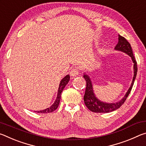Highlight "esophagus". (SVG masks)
I'll return each mask as SVG.
<instances>
[{
    "mask_svg": "<svg viewBox=\"0 0 146 146\" xmlns=\"http://www.w3.org/2000/svg\"><path fill=\"white\" fill-rule=\"evenodd\" d=\"M79 74V69L78 67L73 68L70 71V75L72 76H76Z\"/></svg>",
    "mask_w": 146,
    "mask_h": 146,
    "instance_id": "1",
    "label": "esophagus"
}]
</instances>
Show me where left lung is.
<instances>
[{"label": "left lung", "mask_w": 146, "mask_h": 146, "mask_svg": "<svg viewBox=\"0 0 146 146\" xmlns=\"http://www.w3.org/2000/svg\"><path fill=\"white\" fill-rule=\"evenodd\" d=\"M115 49L127 53L128 55H129L131 57L133 63H134V76H133L131 85L129 89L128 90L124 97L122 100H120L119 102L111 104L101 102L98 98H96L95 94L93 93L92 83H91L90 77L88 75H84V78L86 82V88L85 95L84 96V104L86 107L88 108V110H90L92 112L110 113L117 110L125 102V100H126L128 95H129L131 91L132 90L133 84H134L135 79L137 74V63L135 60L134 55H133L131 44L128 42V41L123 36L118 35V42L117 45H116Z\"/></svg>", "instance_id": "1"}]
</instances>
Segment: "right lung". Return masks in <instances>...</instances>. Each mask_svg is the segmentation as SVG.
I'll return each instance as SVG.
<instances>
[{"mask_svg": "<svg viewBox=\"0 0 146 146\" xmlns=\"http://www.w3.org/2000/svg\"><path fill=\"white\" fill-rule=\"evenodd\" d=\"M70 75H66L65 77H64L62 80L60 81V84H59V88H58V94H57V97L56 98L55 102H54L53 104L48 108L42 111H36L37 113H51L56 110V108H58L59 105V103H60V98H61V93L64 90V88H65V86L67 84L68 82L70 80Z\"/></svg>", "mask_w": 146, "mask_h": 146, "instance_id": "1", "label": "right lung"}]
</instances>
